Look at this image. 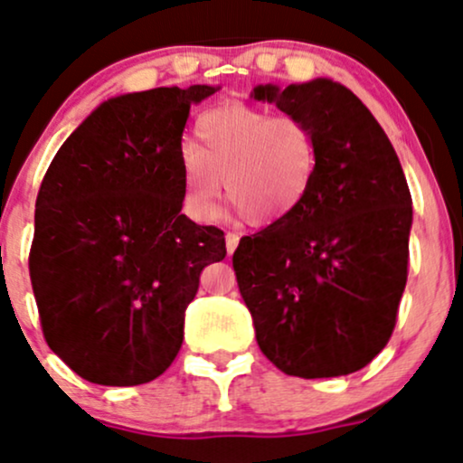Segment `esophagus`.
I'll use <instances>...</instances> for the list:
<instances>
[{
    "label": "esophagus",
    "instance_id": "obj_1",
    "mask_svg": "<svg viewBox=\"0 0 463 463\" xmlns=\"http://www.w3.org/2000/svg\"><path fill=\"white\" fill-rule=\"evenodd\" d=\"M237 246H239V235H237V232H228V235H226V252L232 254L237 250Z\"/></svg>",
    "mask_w": 463,
    "mask_h": 463
}]
</instances>
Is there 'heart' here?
Here are the masks:
<instances>
[{"label":"heart","instance_id":"heart-1","mask_svg":"<svg viewBox=\"0 0 463 463\" xmlns=\"http://www.w3.org/2000/svg\"><path fill=\"white\" fill-rule=\"evenodd\" d=\"M319 161V137L302 116L243 103L207 109L194 122V144L178 155L185 211L198 222L213 220L224 183L248 224H278L310 194Z\"/></svg>","mask_w":463,"mask_h":463}]
</instances>
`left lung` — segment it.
Masks as SVG:
<instances>
[{
  "label": "left lung",
  "instance_id": "8db88e82",
  "mask_svg": "<svg viewBox=\"0 0 463 463\" xmlns=\"http://www.w3.org/2000/svg\"><path fill=\"white\" fill-rule=\"evenodd\" d=\"M250 97L308 120L321 148L299 209L243 237L232 254L256 343L287 375H349L386 347L397 323L408 280V181L380 122L343 83H265Z\"/></svg>",
  "mask_w": 463,
  "mask_h": 463
}]
</instances>
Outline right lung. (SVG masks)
<instances>
[{
	"instance_id": "add662e5",
	"label": "right lung",
	"mask_w": 463,
	"mask_h": 463,
	"mask_svg": "<svg viewBox=\"0 0 463 463\" xmlns=\"http://www.w3.org/2000/svg\"><path fill=\"white\" fill-rule=\"evenodd\" d=\"M220 86L103 101L66 137L36 198L30 278L44 341L101 386L159 377L183 345L200 271L224 232L181 213L189 108Z\"/></svg>"
}]
</instances>
